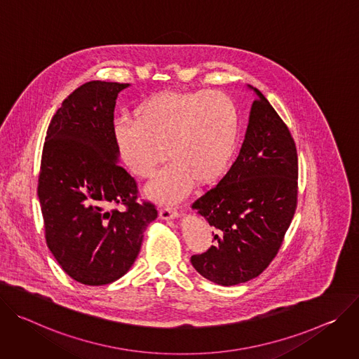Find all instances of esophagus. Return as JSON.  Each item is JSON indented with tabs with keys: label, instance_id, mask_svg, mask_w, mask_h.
Here are the masks:
<instances>
[{
	"label": "esophagus",
	"instance_id": "esophagus-1",
	"mask_svg": "<svg viewBox=\"0 0 359 359\" xmlns=\"http://www.w3.org/2000/svg\"><path fill=\"white\" fill-rule=\"evenodd\" d=\"M177 217H178V211H177L175 208L164 207V208L159 210V218H161V219L168 221V219H174V218H177Z\"/></svg>",
	"mask_w": 359,
	"mask_h": 359
}]
</instances>
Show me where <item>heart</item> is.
Here are the masks:
<instances>
[{
	"label": "heart",
	"instance_id": "heart-1",
	"mask_svg": "<svg viewBox=\"0 0 359 359\" xmlns=\"http://www.w3.org/2000/svg\"><path fill=\"white\" fill-rule=\"evenodd\" d=\"M238 111L218 91L161 93L141 101L133 123L115 126L116 149L130 171L140 178L167 167L147 188L155 201L175 203L195 185L217 182L226 171L238 141Z\"/></svg>",
	"mask_w": 359,
	"mask_h": 359
}]
</instances>
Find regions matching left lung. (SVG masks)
<instances>
[{
    "mask_svg": "<svg viewBox=\"0 0 359 359\" xmlns=\"http://www.w3.org/2000/svg\"><path fill=\"white\" fill-rule=\"evenodd\" d=\"M252 88V87H250ZM240 155L217 187L192 204L215 245L191 264L207 280L238 285L258 276L280 251L298 200V155L281 116L257 90Z\"/></svg>",
    "mask_w": 359,
    "mask_h": 359,
    "instance_id": "1",
    "label": "left lung"
}]
</instances>
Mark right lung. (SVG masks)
<instances>
[{"label":"right lung","instance_id":"1","mask_svg":"<svg viewBox=\"0 0 359 359\" xmlns=\"http://www.w3.org/2000/svg\"><path fill=\"white\" fill-rule=\"evenodd\" d=\"M128 86L78 87L53 116L44 142L38 198L47 245L84 285L111 284L127 273L158 215L151 203H137V182L118 164L114 108Z\"/></svg>","mask_w":359,"mask_h":359}]
</instances>
